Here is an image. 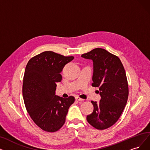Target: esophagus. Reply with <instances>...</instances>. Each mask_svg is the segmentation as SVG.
Returning a JSON list of instances; mask_svg holds the SVG:
<instances>
[{
    "mask_svg": "<svg viewBox=\"0 0 150 150\" xmlns=\"http://www.w3.org/2000/svg\"><path fill=\"white\" fill-rule=\"evenodd\" d=\"M75 98L76 100H78V101H83V100L82 98H81L79 97H77V96L75 97Z\"/></svg>",
    "mask_w": 150,
    "mask_h": 150,
    "instance_id": "obj_1",
    "label": "esophagus"
}]
</instances>
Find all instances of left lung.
<instances>
[{
	"label": "left lung",
	"instance_id": "1",
	"mask_svg": "<svg viewBox=\"0 0 150 150\" xmlns=\"http://www.w3.org/2000/svg\"><path fill=\"white\" fill-rule=\"evenodd\" d=\"M81 57L93 61L92 86L99 87L101 96L99 103L91 101L93 111L87 120L95 129H108L117 122L128 99V82L123 64L118 57L101 48Z\"/></svg>",
	"mask_w": 150,
	"mask_h": 150
}]
</instances>
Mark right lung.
Wrapping results in <instances>:
<instances>
[{
	"mask_svg": "<svg viewBox=\"0 0 150 150\" xmlns=\"http://www.w3.org/2000/svg\"><path fill=\"white\" fill-rule=\"evenodd\" d=\"M74 57H64L45 51L29 59L23 83V96L26 110L38 127L54 132L64 125L69 106L75 98L55 95L57 82L62 79L60 73Z\"/></svg>",
	"mask_w": 150,
	"mask_h": 150,
	"instance_id": "1",
	"label": "right lung"
}]
</instances>
